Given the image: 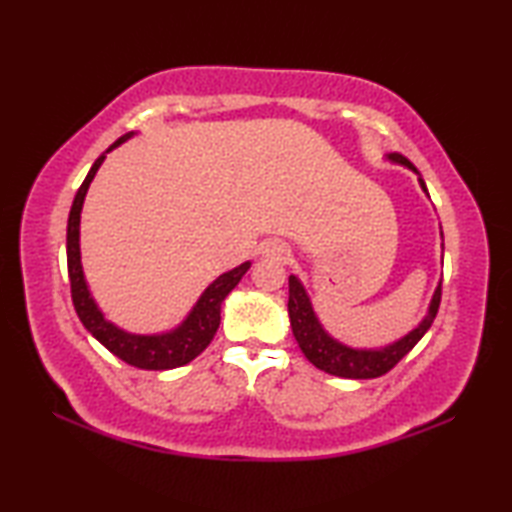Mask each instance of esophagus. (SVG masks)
Masks as SVG:
<instances>
[{
    "label": "esophagus",
    "mask_w": 512,
    "mask_h": 512,
    "mask_svg": "<svg viewBox=\"0 0 512 512\" xmlns=\"http://www.w3.org/2000/svg\"><path fill=\"white\" fill-rule=\"evenodd\" d=\"M264 253L271 255V257H284V255H287V248L280 246V244H271V246H266Z\"/></svg>",
    "instance_id": "1"
}]
</instances>
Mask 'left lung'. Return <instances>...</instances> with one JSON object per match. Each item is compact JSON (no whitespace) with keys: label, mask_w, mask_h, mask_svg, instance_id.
Instances as JSON below:
<instances>
[{"label":"left lung","mask_w":512,"mask_h":512,"mask_svg":"<svg viewBox=\"0 0 512 512\" xmlns=\"http://www.w3.org/2000/svg\"><path fill=\"white\" fill-rule=\"evenodd\" d=\"M391 158L395 162L406 164V167L413 171H418L400 153H393ZM422 189L427 192L424 183H422ZM440 296H443V284H440L436 293H433L427 318H424L411 334H406L402 341H397L381 350H352V348H345L341 343H336L332 336H327L325 329L320 327L314 309H311L307 293L302 289V284L298 282L296 275L289 277V318H291L293 336H296L300 350L305 352V357L314 363L318 370H325L329 375L345 377V379H375V377L386 375L388 370H393L397 363H400L406 354L415 348V343L427 334L433 318L438 314Z\"/></svg>","instance_id":"left-lung-1"}]
</instances>
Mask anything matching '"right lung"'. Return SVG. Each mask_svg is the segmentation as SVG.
Instances as JSON below:
<instances>
[{"label": "right lung", "instance_id": "right-lung-1", "mask_svg": "<svg viewBox=\"0 0 512 512\" xmlns=\"http://www.w3.org/2000/svg\"><path fill=\"white\" fill-rule=\"evenodd\" d=\"M128 137H131V133L119 137L108 151H112L115 146L128 140ZM103 158H106V155H99V158L94 160L90 173L85 176L83 185L74 196L72 210H69V219H67V273H69V289H72L74 309L76 314H79L81 323L94 336V339H97L101 345H106L115 357L126 361L128 366H135L142 370H171V368L185 366V363L196 359L214 339L216 329H219V323H221L223 300L232 289L237 287L241 277L246 275L250 262L237 266L235 271L216 277L210 287L205 289L201 300L196 302L194 311L187 316L185 323L169 334L135 336V334L121 332V329H117L115 325H110L108 320L101 316V311L90 298L88 287H85L83 271H81V253H79V221H81L83 198L92 183L94 173H97V169L101 167Z\"/></svg>", "mask_w": 512, "mask_h": 512}]
</instances>
